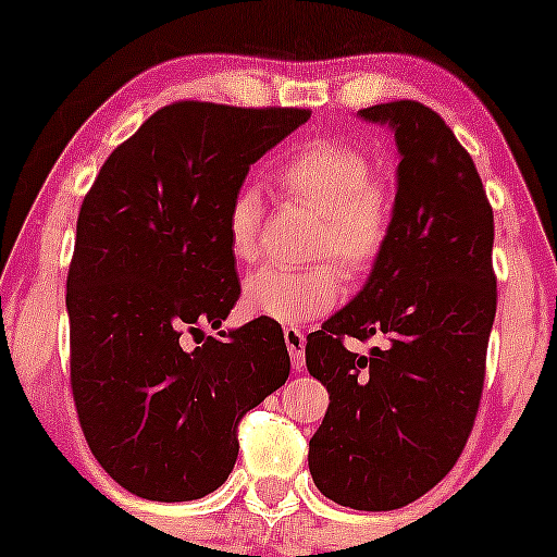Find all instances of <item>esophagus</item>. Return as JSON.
<instances>
[{"instance_id":"34e87169","label":"esophagus","mask_w":557,"mask_h":557,"mask_svg":"<svg viewBox=\"0 0 557 557\" xmlns=\"http://www.w3.org/2000/svg\"><path fill=\"white\" fill-rule=\"evenodd\" d=\"M285 345H287V354H290L293 369L304 367V354H306L304 332L296 327H285Z\"/></svg>"}]
</instances>
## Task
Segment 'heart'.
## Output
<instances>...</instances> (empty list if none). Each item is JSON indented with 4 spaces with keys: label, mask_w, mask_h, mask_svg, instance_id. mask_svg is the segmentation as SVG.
<instances>
[{
    "label": "heart",
    "mask_w": 557,
    "mask_h": 557,
    "mask_svg": "<svg viewBox=\"0 0 557 557\" xmlns=\"http://www.w3.org/2000/svg\"><path fill=\"white\" fill-rule=\"evenodd\" d=\"M372 164L341 140H314L277 172L280 188L317 214L306 246V270H259L243 285V304L253 317L280 324H304L335 309L341 298V271L356 283L374 270L393 230V196L382 183L369 181ZM261 196L240 188L227 209V243L240 264L261 253ZM336 267L327 265L326 261Z\"/></svg>",
    "instance_id": "1"
}]
</instances>
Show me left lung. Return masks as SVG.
I'll list each match as a JSON object with an SVG mask.
<instances>
[{
  "label": "left lung",
  "mask_w": 557,
  "mask_h": 557,
  "mask_svg": "<svg viewBox=\"0 0 557 557\" xmlns=\"http://www.w3.org/2000/svg\"><path fill=\"white\" fill-rule=\"evenodd\" d=\"M359 114L395 133L393 230L359 296L306 337L309 374L330 393L309 469L330 500L395 510L456 466L474 426L497 309L495 220L437 112L403 99ZM345 336L386 345L361 357Z\"/></svg>",
  "instance_id": "8db88e82"
}]
</instances>
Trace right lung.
I'll list each match as a JSON object with an SVG mask.
<instances>
[{
	"label": "right lung",
	"instance_id": "right-lung-1",
	"mask_svg": "<svg viewBox=\"0 0 557 557\" xmlns=\"http://www.w3.org/2000/svg\"><path fill=\"white\" fill-rule=\"evenodd\" d=\"M309 117L175 101L112 151L83 198L70 385L94 458L133 495L185 503L225 484L238 421L290 374L272 319L202 330L222 327L240 298L230 203L251 164Z\"/></svg>",
	"mask_w": 557,
	"mask_h": 557
}]
</instances>
